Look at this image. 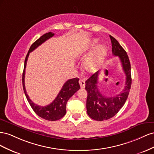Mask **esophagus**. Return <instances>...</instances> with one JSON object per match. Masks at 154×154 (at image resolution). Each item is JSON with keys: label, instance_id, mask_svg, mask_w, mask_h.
I'll list each match as a JSON object with an SVG mask.
<instances>
[{"label": "esophagus", "instance_id": "esophagus-1", "mask_svg": "<svg viewBox=\"0 0 154 154\" xmlns=\"http://www.w3.org/2000/svg\"><path fill=\"white\" fill-rule=\"evenodd\" d=\"M79 85H80V86L81 88H85V81L84 79H80L79 80Z\"/></svg>", "mask_w": 154, "mask_h": 154}]
</instances>
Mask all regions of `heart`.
Masks as SVG:
<instances>
[{"instance_id":"obj_1","label":"heart","mask_w":154,"mask_h":154,"mask_svg":"<svg viewBox=\"0 0 154 154\" xmlns=\"http://www.w3.org/2000/svg\"><path fill=\"white\" fill-rule=\"evenodd\" d=\"M99 39L93 38L85 46L84 51L87 52L97 45ZM107 52L105 45H100L91 50L83 62V68L88 73H94L101 68Z\"/></svg>"}]
</instances>
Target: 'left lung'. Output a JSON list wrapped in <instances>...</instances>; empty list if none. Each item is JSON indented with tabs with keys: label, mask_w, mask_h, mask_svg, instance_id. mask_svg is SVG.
<instances>
[{
	"label": "left lung",
	"mask_w": 154,
	"mask_h": 154,
	"mask_svg": "<svg viewBox=\"0 0 154 154\" xmlns=\"http://www.w3.org/2000/svg\"><path fill=\"white\" fill-rule=\"evenodd\" d=\"M112 42V54L120 59L122 69L126 75L124 90L113 97H106L99 91L97 88L99 72H97L86 81L85 89L88 92L86 99L87 113L96 121L107 120L116 116L123 106L128 98L131 85V66L128 56L116 39L109 35Z\"/></svg>",
	"instance_id": "obj_1"
}]
</instances>
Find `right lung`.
<instances>
[{"mask_svg":"<svg viewBox=\"0 0 154 154\" xmlns=\"http://www.w3.org/2000/svg\"><path fill=\"white\" fill-rule=\"evenodd\" d=\"M54 35V33L48 32L47 33L44 34L42 36L38 38L35 42L32 44V46L29 48L27 55L24 61V68L23 73V90L26 97V99H27L31 107L32 108L33 111L37 116L41 117L42 119H45L46 120L51 121L59 120L64 116L66 113V103L68 100L77 90L80 89V85L79 83L78 78L76 77L69 79L64 83L62 89L60 90L59 94L57 96V97L55 99L54 101L45 106H39V105H37L33 103L32 100L29 99L27 93H26L24 85L25 68L26 66V63H27V60L29 53L33 51L38 46L42 45L43 42H45L48 39H49Z\"/></svg>","mask_w":154,"mask_h":154,"instance_id":"obj_1","label":"right lung"}]
</instances>
